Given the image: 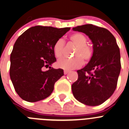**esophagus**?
I'll list each match as a JSON object with an SVG mask.
<instances>
[{
	"label": "esophagus",
	"mask_w": 129,
	"mask_h": 129,
	"mask_svg": "<svg viewBox=\"0 0 129 129\" xmlns=\"http://www.w3.org/2000/svg\"><path fill=\"white\" fill-rule=\"evenodd\" d=\"M69 71H67V70H64V71H63V73H64V75H67V73H69Z\"/></svg>",
	"instance_id": "34e87169"
}]
</instances>
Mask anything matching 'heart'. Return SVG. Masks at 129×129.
Wrapping results in <instances>:
<instances>
[{
  "label": "heart",
  "mask_w": 129,
  "mask_h": 129,
  "mask_svg": "<svg viewBox=\"0 0 129 129\" xmlns=\"http://www.w3.org/2000/svg\"><path fill=\"white\" fill-rule=\"evenodd\" d=\"M70 40L77 46L75 49L74 55L76 57L62 58L57 62V66L66 70H73L79 68L83 65L84 62H89L93 56V49L89 45L87 44V38L81 33H76L69 37ZM65 48V41L63 39H59L55 42L53 46V51L56 57L60 58L63 56Z\"/></svg>",
  "instance_id": "1"
}]
</instances>
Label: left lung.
I'll use <instances>...</instances> for the list:
<instances>
[{
  "instance_id": "8db88e82",
  "label": "left lung",
  "mask_w": 129,
  "mask_h": 129,
  "mask_svg": "<svg viewBox=\"0 0 129 129\" xmlns=\"http://www.w3.org/2000/svg\"><path fill=\"white\" fill-rule=\"evenodd\" d=\"M89 36L93 44V56L85 67L78 70V78L72 85L75 98L89 106L103 104L117 87L120 70V52L115 37L109 30L92 24L73 27Z\"/></svg>"
}]
</instances>
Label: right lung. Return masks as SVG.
<instances>
[{
    "label": "right lung",
    "instance_id": "obj_1",
    "mask_svg": "<svg viewBox=\"0 0 129 129\" xmlns=\"http://www.w3.org/2000/svg\"><path fill=\"white\" fill-rule=\"evenodd\" d=\"M69 29L37 25L26 30L16 40L10 56V75L22 99L36 102L52 93L63 70L51 67L46 72L43 69L56 62L54 44Z\"/></svg>",
    "mask_w": 129,
    "mask_h": 129
}]
</instances>
